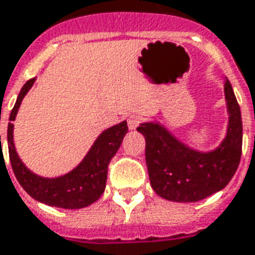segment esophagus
<instances>
[{
	"instance_id": "1",
	"label": "esophagus",
	"mask_w": 255,
	"mask_h": 255,
	"mask_svg": "<svg viewBox=\"0 0 255 255\" xmlns=\"http://www.w3.org/2000/svg\"><path fill=\"white\" fill-rule=\"evenodd\" d=\"M141 120H143V118H141L140 115H131L127 120L128 128H129V129H136L137 126L141 123Z\"/></svg>"
}]
</instances>
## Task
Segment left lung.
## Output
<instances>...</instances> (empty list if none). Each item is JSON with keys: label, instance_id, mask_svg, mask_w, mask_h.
I'll return each instance as SVG.
<instances>
[{"label": "left lung", "instance_id": "1", "mask_svg": "<svg viewBox=\"0 0 255 255\" xmlns=\"http://www.w3.org/2000/svg\"><path fill=\"white\" fill-rule=\"evenodd\" d=\"M229 126L219 147L201 152L171 135L159 123H143L149 182L159 197L172 202H198L226 187L240 166L242 118L230 81L225 80Z\"/></svg>", "mask_w": 255, "mask_h": 255}]
</instances>
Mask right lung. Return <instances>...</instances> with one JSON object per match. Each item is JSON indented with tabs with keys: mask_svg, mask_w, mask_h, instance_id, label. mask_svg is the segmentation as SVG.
<instances>
[{
	"mask_svg": "<svg viewBox=\"0 0 255 255\" xmlns=\"http://www.w3.org/2000/svg\"><path fill=\"white\" fill-rule=\"evenodd\" d=\"M34 80L36 79L28 80L21 89L9 116L10 122L15 119L21 102L29 89L32 88ZM13 123H9L7 126V145L11 168L18 183L33 199L48 206L69 210L87 207L102 197L106 190L108 164L111 159L115 156V153L118 152L124 136L128 132L127 122H122L108 128L100 133L83 159V162L75 170L58 178H42L26 168L15 152L13 143Z\"/></svg>",
	"mask_w": 255,
	"mask_h": 255,
	"instance_id": "obj_1",
	"label": "right lung"
}]
</instances>
